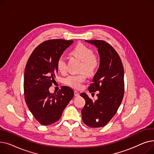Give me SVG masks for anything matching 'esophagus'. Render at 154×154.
<instances>
[{
    "mask_svg": "<svg viewBox=\"0 0 154 154\" xmlns=\"http://www.w3.org/2000/svg\"><path fill=\"white\" fill-rule=\"evenodd\" d=\"M74 95H75V97H79V96L80 95V94H79L77 91H74Z\"/></svg>",
    "mask_w": 154,
    "mask_h": 154,
    "instance_id": "esophagus-1",
    "label": "esophagus"
}]
</instances>
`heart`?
<instances>
[{"label":"heart","mask_w":154,"mask_h":154,"mask_svg":"<svg viewBox=\"0 0 154 154\" xmlns=\"http://www.w3.org/2000/svg\"><path fill=\"white\" fill-rule=\"evenodd\" d=\"M93 52L91 48L82 44H79L73 48L70 54L81 60L79 69V71L81 72L78 74L70 75L65 78L63 79L65 84L75 89H79L82 87V83L86 79V74L88 75L94 74L99 66V60L97 57ZM56 67L60 72H66V62L63 57H60L57 59Z\"/></svg>","instance_id":"obj_1"}]
</instances>
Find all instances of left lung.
I'll return each instance as SVG.
<instances>
[{"mask_svg":"<svg viewBox=\"0 0 154 154\" xmlns=\"http://www.w3.org/2000/svg\"><path fill=\"white\" fill-rule=\"evenodd\" d=\"M98 48L99 68L95 74L88 91L95 92L97 100H93L86 94L80 96L85 104L82 109V120L92 128L106 125L115 116L124 95V70L123 64L116 51L109 43L101 40H85ZM94 94V93H92Z\"/></svg>","mask_w":154,"mask_h":154,"instance_id":"obj_1","label":"left lung"}]
</instances>
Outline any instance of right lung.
Wrapping results in <instances>:
<instances>
[{
  "label": "right lung",
  "instance_id": "add662e5",
  "mask_svg": "<svg viewBox=\"0 0 154 154\" xmlns=\"http://www.w3.org/2000/svg\"><path fill=\"white\" fill-rule=\"evenodd\" d=\"M73 40H48L39 44L30 55L23 79L24 99L32 115L43 125H49L61 117L74 97L69 87L62 86L57 94L50 93L58 70L57 59Z\"/></svg>",
  "mask_w": 154,
  "mask_h": 154
}]
</instances>
